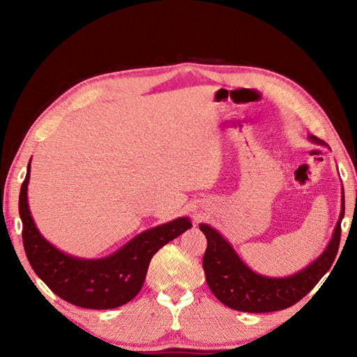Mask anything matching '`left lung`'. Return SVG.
I'll return each instance as SVG.
<instances>
[{
  "mask_svg": "<svg viewBox=\"0 0 357 357\" xmlns=\"http://www.w3.org/2000/svg\"><path fill=\"white\" fill-rule=\"evenodd\" d=\"M312 143L328 146L320 138L310 135ZM344 189L341 214L332 238L314 262L289 277H265L248 268L234 247L208 225H199L207 238L202 268L210 290L222 304L244 312H271L289 308L304 298L325 275L337 257L344 218Z\"/></svg>",
  "mask_w": 357,
  "mask_h": 357,
  "instance_id": "1",
  "label": "left lung"
}]
</instances>
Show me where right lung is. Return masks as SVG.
Masks as SVG:
<instances>
[{"mask_svg":"<svg viewBox=\"0 0 357 357\" xmlns=\"http://www.w3.org/2000/svg\"><path fill=\"white\" fill-rule=\"evenodd\" d=\"M29 172L31 160L19 195L25 253L32 269L53 294L73 305L89 310L125 305L142 290L153 255L192 228L189 218H178L142 232L107 257H73L53 247L37 229L28 207Z\"/></svg>","mask_w":357,"mask_h":357,"instance_id":"add662e5","label":"right lung"}]
</instances>
